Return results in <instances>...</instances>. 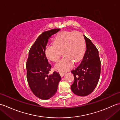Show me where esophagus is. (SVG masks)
<instances>
[{
	"label": "esophagus",
	"instance_id": "obj_1",
	"mask_svg": "<svg viewBox=\"0 0 120 120\" xmlns=\"http://www.w3.org/2000/svg\"><path fill=\"white\" fill-rule=\"evenodd\" d=\"M64 74H65V73H64V72L60 73V75L61 76V77H63V76L64 75Z\"/></svg>",
	"mask_w": 120,
	"mask_h": 120
}]
</instances>
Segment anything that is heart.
<instances>
[{"label": "heart", "mask_w": 120, "mask_h": 120, "mask_svg": "<svg viewBox=\"0 0 120 120\" xmlns=\"http://www.w3.org/2000/svg\"><path fill=\"white\" fill-rule=\"evenodd\" d=\"M85 52V40L80 32L63 31L57 35L53 44L45 48V53L48 60L56 62L62 55L64 57L55 66V69L64 72L73 67V62L78 63L82 60Z\"/></svg>", "instance_id": "heart-1"}]
</instances>
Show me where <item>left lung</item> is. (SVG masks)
<instances>
[{
	"label": "left lung",
	"mask_w": 120,
	"mask_h": 120,
	"mask_svg": "<svg viewBox=\"0 0 120 120\" xmlns=\"http://www.w3.org/2000/svg\"><path fill=\"white\" fill-rule=\"evenodd\" d=\"M86 51L80 64L71 72L74 76L71 90L78 96L88 95L98 85L101 74V62L98 51L91 41L84 35Z\"/></svg>",
	"instance_id": "left-lung-1"
}]
</instances>
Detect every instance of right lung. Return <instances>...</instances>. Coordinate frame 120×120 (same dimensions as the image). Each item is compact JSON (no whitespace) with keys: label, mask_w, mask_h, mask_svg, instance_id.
Returning <instances> with one entry per match:
<instances>
[{"label":"right lung","mask_w":120,"mask_h":120,"mask_svg":"<svg viewBox=\"0 0 120 120\" xmlns=\"http://www.w3.org/2000/svg\"><path fill=\"white\" fill-rule=\"evenodd\" d=\"M60 30L52 29L42 32L29 50L26 62L28 83L32 93L42 99H48L55 95L61 78L56 71L48 75L52 65L45 53L48 40Z\"/></svg>","instance_id":"1"}]
</instances>
